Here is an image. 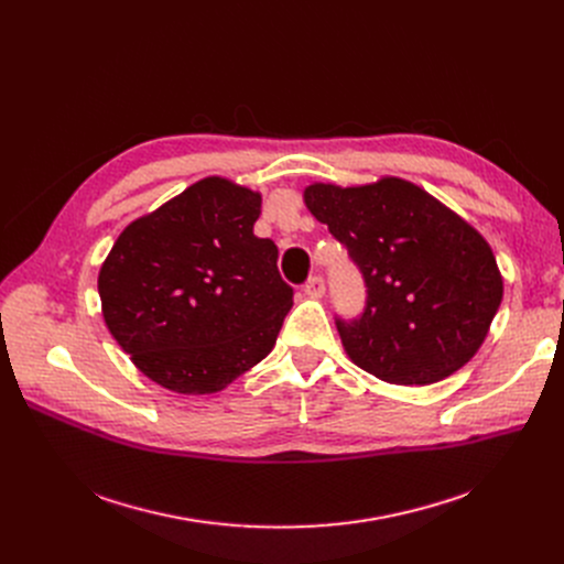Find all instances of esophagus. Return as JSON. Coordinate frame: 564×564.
<instances>
[{"instance_id":"34e87169","label":"esophagus","mask_w":564,"mask_h":564,"mask_svg":"<svg viewBox=\"0 0 564 564\" xmlns=\"http://www.w3.org/2000/svg\"><path fill=\"white\" fill-rule=\"evenodd\" d=\"M304 292L308 294V297H315V300L322 297V294H324V279L322 276H311L304 285Z\"/></svg>"}]
</instances>
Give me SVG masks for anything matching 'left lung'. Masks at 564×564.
Segmentation results:
<instances>
[{"mask_svg": "<svg viewBox=\"0 0 564 564\" xmlns=\"http://www.w3.org/2000/svg\"><path fill=\"white\" fill-rule=\"evenodd\" d=\"M304 200L366 283L361 315H336L354 364L383 381L425 387L473 359L502 300L496 258L476 228L400 177L311 185Z\"/></svg>", "mask_w": 564, "mask_h": 564, "instance_id": "obj_1", "label": "left lung"}]
</instances>
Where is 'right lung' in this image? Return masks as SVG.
Listing matches in <instances>:
<instances>
[{
  "label": "right lung",
  "instance_id": "add662e5",
  "mask_svg": "<svg viewBox=\"0 0 564 564\" xmlns=\"http://www.w3.org/2000/svg\"><path fill=\"white\" fill-rule=\"evenodd\" d=\"M258 217L260 194L205 177L118 235L98 276L102 315L160 387L215 393L272 351L294 290L276 245L253 235Z\"/></svg>",
  "mask_w": 564,
  "mask_h": 564
}]
</instances>
